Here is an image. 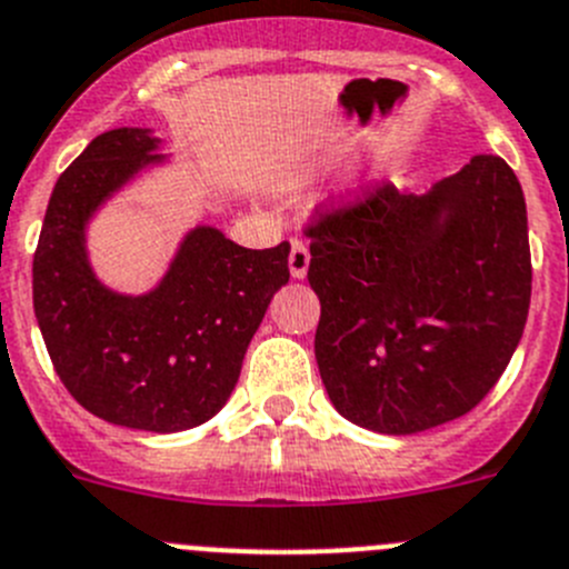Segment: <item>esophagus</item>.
I'll return each instance as SVG.
<instances>
[{
	"label": "esophagus",
	"mask_w": 569,
	"mask_h": 569,
	"mask_svg": "<svg viewBox=\"0 0 569 569\" xmlns=\"http://www.w3.org/2000/svg\"><path fill=\"white\" fill-rule=\"evenodd\" d=\"M288 264L293 279H305L307 268H310V250H307V244L299 242V239H293V244H290Z\"/></svg>",
	"instance_id": "34e87169"
}]
</instances>
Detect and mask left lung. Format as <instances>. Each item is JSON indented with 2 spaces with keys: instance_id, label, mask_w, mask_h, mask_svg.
I'll return each instance as SVG.
<instances>
[{
  "instance_id": "1",
  "label": "left lung",
  "mask_w": 569,
  "mask_h": 569,
  "mask_svg": "<svg viewBox=\"0 0 569 569\" xmlns=\"http://www.w3.org/2000/svg\"><path fill=\"white\" fill-rule=\"evenodd\" d=\"M316 361L332 406L380 435L468 415L510 363L530 307L522 186L477 154L429 194L380 182L316 208Z\"/></svg>"
}]
</instances>
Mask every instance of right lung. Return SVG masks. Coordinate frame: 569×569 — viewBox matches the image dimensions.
I'll list each match as a JSON object with an SVG mask.
<instances>
[{
    "label": "right lung",
    "instance_id": "obj_1",
    "mask_svg": "<svg viewBox=\"0 0 569 569\" xmlns=\"http://www.w3.org/2000/svg\"><path fill=\"white\" fill-rule=\"evenodd\" d=\"M154 149L146 129H112L59 177L33 253V310L56 375L83 409L166 435L206 423L231 398L244 349L290 279V242L250 250L197 228L158 290L109 293L87 262L83 226L134 171L163 160Z\"/></svg>",
    "mask_w": 569,
    "mask_h": 569
}]
</instances>
